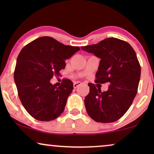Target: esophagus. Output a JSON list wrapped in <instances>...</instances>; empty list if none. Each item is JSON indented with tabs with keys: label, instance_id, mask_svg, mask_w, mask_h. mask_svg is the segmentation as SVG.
Masks as SVG:
<instances>
[{
	"label": "esophagus",
	"instance_id": "34e87169",
	"mask_svg": "<svg viewBox=\"0 0 154 154\" xmlns=\"http://www.w3.org/2000/svg\"><path fill=\"white\" fill-rule=\"evenodd\" d=\"M81 84H82L81 82L75 81V82H74V83H73V88H76L78 87V86L80 85H81Z\"/></svg>",
	"mask_w": 154,
	"mask_h": 154
}]
</instances>
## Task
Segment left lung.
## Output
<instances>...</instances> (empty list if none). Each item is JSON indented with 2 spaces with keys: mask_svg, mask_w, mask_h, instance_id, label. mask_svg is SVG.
Returning a JSON list of instances; mask_svg holds the SVG:
<instances>
[{
  "mask_svg": "<svg viewBox=\"0 0 154 154\" xmlns=\"http://www.w3.org/2000/svg\"><path fill=\"white\" fill-rule=\"evenodd\" d=\"M81 49L100 58L95 82L110 83L104 92L88 83L90 92L84 101L87 113L96 122L116 121L128 110L137 92L141 67L135 52L127 42L116 38Z\"/></svg>",
  "mask_w": 154,
  "mask_h": 154,
  "instance_id": "8db88e82",
  "label": "left lung"
}]
</instances>
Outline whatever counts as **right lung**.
I'll return each mask as SVG.
<instances>
[{
  "instance_id": "1",
  "label": "right lung",
  "mask_w": 154,
  "mask_h": 154,
  "mask_svg": "<svg viewBox=\"0 0 154 154\" xmlns=\"http://www.w3.org/2000/svg\"><path fill=\"white\" fill-rule=\"evenodd\" d=\"M49 36L40 37L19 54L14 79L21 102L27 112L41 121L54 120L63 113L73 83L64 79L57 88L50 83L54 75L65 68V60L80 50Z\"/></svg>"
}]
</instances>
